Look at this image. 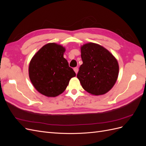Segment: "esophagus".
I'll return each instance as SVG.
<instances>
[{"label": "esophagus", "instance_id": "obj_1", "mask_svg": "<svg viewBox=\"0 0 146 146\" xmlns=\"http://www.w3.org/2000/svg\"><path fill=\"white\" fill-rule=\"evenodd\" d=\"M74 70L75 71V72H76V74H77L78 73V68H74Z\"/></svg>", "mask_w": 146, "mask_h": 146}]
</instances>
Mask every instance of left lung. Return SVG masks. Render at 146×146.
<instances>
[{
    "instance_id": "obj_1",
    "label": "left lung",
    "mask_w": 146,
    "mask_h": 146,
    "mask_svg": "<svg viewBox=\"0 0 146 146\" xmlns=\"http://www.w3.org/2000/svg\"><path fill=\"white\" fill-rule=\"evenodd\" d=\"M83 64L77 75L83 88L92 95H103L116 83L119 75L116 58L98 44L88 42L80 47Z\"/></svg>"
}]
</instances>
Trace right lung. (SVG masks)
Here are the masks:
<instances>
[{"label":"right lung","mask_w":146,"mask_h":146,"mask_svg":"<svg viewBox=\"0 0 146 146\" xmlns=\"http://www.w3.org/2000/svg\"><path fill=\"white\" fill-rule=\"evenodd\" d=\"M65 48L55 42L42 46L31 60L30 81L39 93L56 97L64 91L70 78L76 76L63 56Z\"/></svg>","instance_id":"obj_1"}]
</instances>
